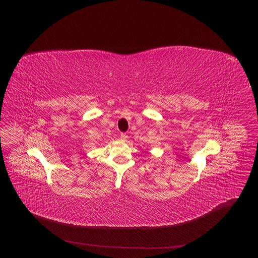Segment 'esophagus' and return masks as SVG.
<instances>
[{"mask_svg":"<svg viewBox=\"0 0 258 258\" xmlns=\"http://www.w3.org/2000/svg\"><path fill=\"white\" fill-rule=\"evenodd\" d=\"M120 139H121L122 141H125V140L127 139V135H126L125 133H121V134H120Z\"/></svg>","mask_w":258,"mask_h":258,"instance_id":"1","label":"esophagus"}]
</instances>
